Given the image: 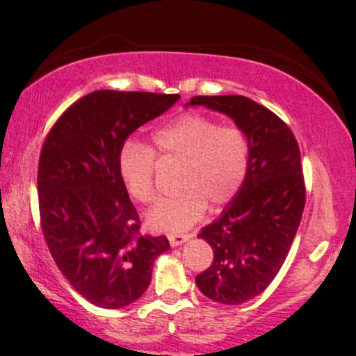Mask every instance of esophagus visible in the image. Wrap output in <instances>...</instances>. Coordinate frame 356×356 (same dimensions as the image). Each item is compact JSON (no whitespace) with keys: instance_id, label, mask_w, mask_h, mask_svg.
Returning a JSON list of instances; mask_svg holds the SVG:
<instances>
[{"instance_id":"34e87169","label":"esophagus","mask_w":356,"mask_h":356,"mask_svg":"<svg viewBox=\"0 0 356 356\" xmlns=\"http://www.w3.org/2000/svg\"><path fill=\"white\" fill-rule=\"evenodd\" d=\"M189 239V234H169L170 246H182Z\"/></svg>"}]
</instances>
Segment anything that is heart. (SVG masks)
Here are the masks:
<instances>
[{
  "label": "heart",
  "instance_id": "obj_1",
  "mask_svg": "<svg viewBox=\"0 0 356 356\" xmlns=\"http://www.w3.org/2000/svg\"><path fill=\"white\" fill-rule=\"evenodd\" d=\"M152 148L127 140L118 154V174L127 192L142 204L155 201V154L161 161L181 162L177 187L147 216L155 231L182 232L195 224L206 204L226 206L248 177L249 140L238 127H220L199 113H184L152 132Z\"/></svg>",
  "mask_w": 356,
  "mask_h": 356
}]
</instances>
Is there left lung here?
Instances as JSON below:
<instances>
[{
	"mask_svg": "<svg viewBox=\"0 0 356 356\" xmlns=\"http://www.w3.org/2000/svg\"><path fill=\"white\" fill-rule=\"evenodd\" d=\"M187 105L231 117L248 136V177L220 218L199 232L214 259L195 276L212 301L246 303L275 280L300 226L306 199L300 147L276 113L248 97H192Z\"/></svg>",
	"mask_w": 356,
	"mask_h": 356,
	"instance_id": "obj_1",
	"label": "left lung"
}]
</instances>
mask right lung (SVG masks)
I'll list each match as a JSON object with an SVG mask.
<instances>
[{"label":"right lung","mask_w":356,"mask_h":356,"mask_svg":"<svg viewBox=\"0 0 356 356\" xmlns=\"http://www.w3.org/2000/svg\"><path fill=\"white\" fill-rule=\"evenodd\" d=\"M179 95L99 90L63 112L42 147L38 204L42 229L61 275L85 300L117 309L152 280L165 236L140 234V219L120 174L127 137L169 110Z\"/></svg>","instance_id":"right-lung-1"}]
</instances>
